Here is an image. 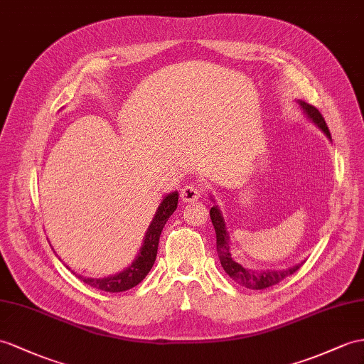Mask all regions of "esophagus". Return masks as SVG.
<instances>
[{
  "mask_svg": "<svg viewBox=\"0 0 364 364\" xmlns=\"http://www.w3.org/2000/svg\"><path fill=\"white\" fill-rule=\"evenodd\" d=\"M200 198V190L198 187H194V185H187V187H183L181 191V199L183 202H193V200H198Z\"/></svg>",
  "mask_w": 364,
  "mask_h": 364,
  "instance_id": "1",
  "label": "esophagus"
}]
</instances>
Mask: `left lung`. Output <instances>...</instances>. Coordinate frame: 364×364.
<instances>
[{"instance_id":"obj_1","label":"left lung","mask_w":364,"mask_h":364,"mask_svg":"<svg viewBox=\"0 0 364 364\" xmlns=\"http://www.w3.org/2000/svg\"><path fill=\"white\" fill-rule=\"evenodd\" d=\"M298 103L301 108H303V111L306 112L307 117L312 120L327 137L331 139V131H329V128H327L326 120L321 115V112L318 111L315 106L309 105L303 100H298ZM210 218H211L213 227H215V232H216V249H218L220 265H223L228 277L232 278L235 282H237V284H241V286H244L247 289H252V290L267 289V287L278 284V282L290 277V274H294L301 267V265H303V262H301V264L294 265V267L286 269V270H258V272L242 267L241 264L236 262L232 258V253H230V237H228L227 228H225V220L223 218V213H220V210L216 205L211 207Z\"/></svg>"}]
</instances>
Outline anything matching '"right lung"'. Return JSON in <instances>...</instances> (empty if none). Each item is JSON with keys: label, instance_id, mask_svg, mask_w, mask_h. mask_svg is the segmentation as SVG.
Here are the masks:
<instances>
[{"label": "right lung", "instance_id": "obj_1", "mask_svg": "<svg viewBox=\"0 0 364 364\" xmlns=\"http://www.w3.org/2000/svg\"><path fill=\"white\" fill-rule=\"evenodd\" d=\"M177 199H179V193L177 191L166 194L164 198V200L161 202V205H159L156 215L151 220V224H149L146 230L144 245L140 247V252L136 256L134 262L128 265L123 272L112 274V277H108V278H87L75 273L74 270H70L68 265L66 267L73 272L75 277H78V279L86 282L87 286L103 290V291H111V294H115V291H125L136 287L139 282L144 281V278L153 267L157 256L159 237H161V233L166 224L168 218H170L174 213V210L177 208Z\"/></svg>", "mask_w": 364, "mask_h": 364}]
</instances>
